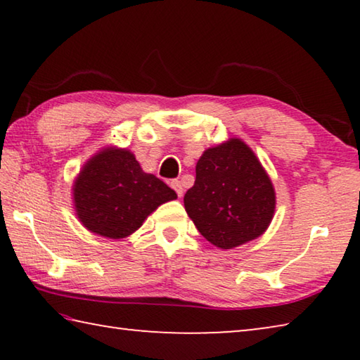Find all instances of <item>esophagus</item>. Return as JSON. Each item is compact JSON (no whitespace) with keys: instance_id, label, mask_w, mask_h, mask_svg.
<instances>
[{"instance_id":"obj_1","label":"esophagus","mask_w":360,"mask_h":360,"mask_svg":"<svg viewBox=\"0 0 360 360\" xmlns=\"http://www.w3.org/2000/svg\"><path fill=\"white\" fill-rule=\"evenodd\" d=\"M172 187L174 188V192L178 193V197H182V192H184V188H182V184H181V181H172Z\"/></svg>"}]
</instances>
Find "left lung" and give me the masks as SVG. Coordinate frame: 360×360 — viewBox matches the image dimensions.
<instances>
[{
  "label": "left lung",
  "mask_w": 360,
  "mask_h": 360,
  "mask_svg": "<svg viewBox=\"0 0 360 360\" xmlns=\"http://www.w3.org/2000/svg\"><path fill=\"white\" fill-rule=\"evenodd\" d=\"M184 195L188 217L211 245L233 249L259 238L271 224L276 192L254 150L240 138L206 149Z\"/></svg>",
  "instance_id": "1"
}]
</instances>
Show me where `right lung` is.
<instances>
[{"label":"right lung","instance_id":"1","mask_svg":"<svg viewBox=\"0 0 360 360\" xmlns=\"http://www.w3.org/2000/svg\"><path fill=\"white\" fill-rule=\"evenodd\" d=\"M176 198L165 182L143 172L130 149L117 146L95 152L72 181L79 222L109 240L135 233L158 206Z\"/></svg>","mask_w":360,"mask_h":360}]
</instances>
